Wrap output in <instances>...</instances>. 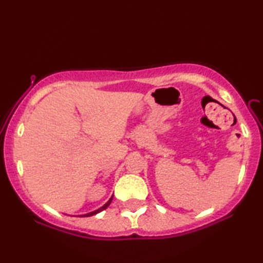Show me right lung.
<instances>
[{
  "label": "right lung",
  "instance_id": "add662e5",
  "mask_svg": "<svg viewBox=\"0 0 263 263\" xmlns=\"http://www.w3.org/2000/svg\"><path fill=\"white\" fill-rule=\"evenodd\" d=\"M112 197L114 196H111V198L109 199L108 202H106L103 206L102 208H100L99 210H95V211H92V212H89V213H86V215H81V217H90V216H94V215H96V213H99V212H101V211H103V210H105L106 208H108L109 205H110V203H111V201H112Z\"/></svg>",
  "mask_w": 263,
  "mask_h": 263
}]
</instances>
